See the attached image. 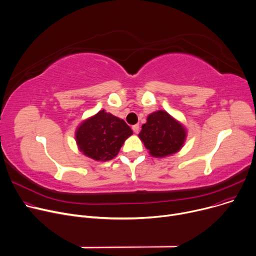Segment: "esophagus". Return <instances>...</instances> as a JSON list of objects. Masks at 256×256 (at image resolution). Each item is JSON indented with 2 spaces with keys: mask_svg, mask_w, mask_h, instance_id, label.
Instances as JSON below:
<instances>
[{
  "mask_svg": "<svg viewBox=\"0 0 256 256\" xmlns=\"http://www.w3.org/2000/svg\"><path fill=\"white\" fill-rule=\"evenodd\" d=\"M132 130L135 132V133H138L140 132V125L138 124H135L132 126Z\"/></svg>",
  "mask_w": 256,
  "mask_h": 256,
  "instance_id": "esophagus-1",
  "label": "esophagus"
}]
</instances>
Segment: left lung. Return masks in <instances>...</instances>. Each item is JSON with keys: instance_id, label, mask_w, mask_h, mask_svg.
<instances>
[{"instance_id": "1", "label": "left lung", "mask_w": 256, "mask_h": 256, "mask_svg": "<svg viewBox=\"0 0 256 256\" xmlns=\"http://www.w3.org/2000/svg\"><path fill=\"white\" fill-rule=\"evenodd\" d=\"M142 128L138 136L154 157L172 155L178 152L185 142V128L164 110L150 114Z\"/></svg>"}]
</instances>
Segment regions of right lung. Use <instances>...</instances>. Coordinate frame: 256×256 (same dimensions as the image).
<instances>
[{
  "label": "right lung",
  "mask_w": 256,
  "mask_h": 256,
  "mask_svg": "<svg viewBox=\"0 0 256 256\" xmlns=\"http://www.w3.org/2000/svg\"><path fill=\"white\" fill-rule=\"evenodd\" d=\"M123 120L100 110L76 130V142L80 151L97 161H108L116 157L126 138L132 134Z\"/></svg>",
  "instance_id": "add662e5"
}]
</instances>
